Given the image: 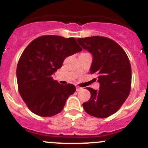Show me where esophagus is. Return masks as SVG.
Returning a JSON list of instances; mask_svg holds the SVG:
<instances>
[{
  "label": "esophagus",
  "mask_w": 148,
  "mask_h": 148,
  "mask_svg": "<svg viewBox=\"0 0 148 148\" xmlns=\"http://www.w3.org/2000/svg\"><path fill=\"white\" fill-rule=\"evenodd\" d=\"M82 89V87H80L79 86H76V90H77V91L78 92V91H79V90H81Z\"/></svg>",
  "instance_id": "obj_1"
}]
</instances>
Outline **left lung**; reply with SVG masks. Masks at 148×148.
Masks as SVG:
<instances>
[{
	"instance_id": "left-lung-1",
	"label": "left lung",
	"mask_w": 148,
	"mask_h": 148,
	"mask_svg": "<svg viewBox=\"0 0 148 148\" xmlns=\"http://www.w3.org/2000/svg\"><path fill=\"white\" fill-rule=\"evenodd\" d=\"M77 40L92 55L90 73L97 75L100 83L98 90L87 87L91 97L83 103V108L92 116H110L121 108L130 95L132 68L128 56L119 44L108 38L93 36Z\"/></svg>"
}]
</instances>
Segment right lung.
<instances>
[{"label": "right lung", "mask_w": 148, "mask_h": 148, "mask_svg": "<svg viewBox=\"0 0 148 148\" xmlns=\"http://www.w3.org/2000/svg\"><path fill=\"white\" fill-rule=\"evenodd\" d=\"M81 51L74 38L58 35L41 36L29 44L18 61L16 78L18 92L32 112L46 117L63 110L76 87L59 84L52 75L66 57Z\"/></svg>", "instance_id": "1"}]
</instances>
